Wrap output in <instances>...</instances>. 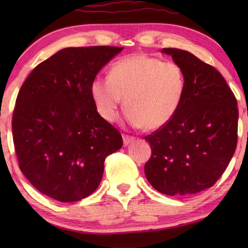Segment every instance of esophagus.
Wrapping results in <instances>:
<instances>
[{
    "label": "esophagus",
    "mask_w": 248,
    "mask_h": 248,
    "mask_svg": "<svg viewBox=\"0 0 248 248\" xmlns=\"http://www.w3.org/2000/svg\"><path fill=\"white\" fill-rule=\"evenodd\" d=\"M135 140L134 137H132V135H127V134H123V142L125 145H127L128 143H131V142H133Z\"/></svg>",
    "instance_id": "34e87169"
}]
</instances>
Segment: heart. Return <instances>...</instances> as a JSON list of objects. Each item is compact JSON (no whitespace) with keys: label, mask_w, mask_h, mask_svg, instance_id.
<instances>
[{"label":"heart","mask_w":248,"mask_h":248,"mask_svg":"<svg viewBox=\"0 0 248 248\" xmlns=\"http://www.w3.org/2000/svg\"><path fill=\"white\" fill-rule=\"evenodd\" d=\"M185 90V73L177 63L147 54L117 61L109 78L96 77L90 84L94 107L105 121L116 120L125 98L127 122L145 131L159 130L172 120Z\"/></svg>","instance_id":"obj_1"}]
</instances>
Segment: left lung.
<instances>
[{
	"label": "left lung",
	"instance_id": "8db88e82",
	"mask_svg": "<svg viewBox=\"0 0 248 248\" xmlns=\"http://www.w3.org/2000/svg\"><path fill=\"white\" fill-rule=\"evenodd\" d=\"M161 52L184 71L186 90L172 120L144 138L151 147L144 174L166 195L194 194L215 185L235 154L237 100L213 66L183 49Z\"/></svg>",
	"mask_w": 248,
	"mask_h": 248
}]
</instances>
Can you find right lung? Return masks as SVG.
I'll list each match as a JSON object with an SVG mask.
<instances>
[{
  "label": "right lung",
  "mask_w": 248,
  "mask_h": 248,
  "mask_svg": "<svg viewBox=\"0 0 248 248\" xmlns=\"http://www.w3.org/2000/svg\"><path fill=\"white\" fill-rule=\"evenodd\" d=\"M123 47L61 49L38 64L20 88L12 118L19 167L40 193L60 202L96 191L107 155L123 139L98 114L90 84Z\"/></svg>",
  "instance_id": "1"
}]
</instances>
